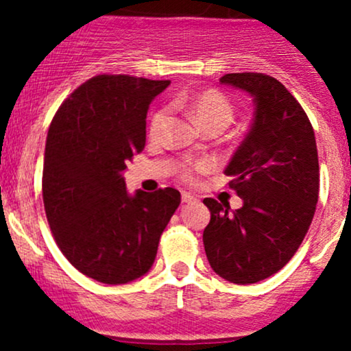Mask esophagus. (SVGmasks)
Returning <instances> with one entry per match:
<instances>
[{"label":"esophagus","instance_id":"obj_1","mask_svg":"<svg viewBox=\"0 0 351 351\" xmlns=\"http://www.w3.org/2000/svg\"><path fill=\"white\" fill-rule=\"evenodd\" d=\"M181 199H183V203H186V204L196 203V198L193 195H189V193H183V195H181Z\"/></svg>","mask_w":351,"mask_h":351}]
</instances>
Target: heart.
<instances>
[{
	"label": "heart",
	"instance_id": "heart-1",
	"mask_svg": "<svg viewBox=\"0 0 351 351\" xmlns=\"http://www.w3.org/2000/svg\"><path fill=\"white\" fill-rule=\"evenodd\" d=\"M184 106H188L189 110H191L193 117L196 119L201 127L208 123H224L228 125L232 120V115H234V110H232L231 102H229L226 95L221 94L219 90H209L199 92L195 97L188 102H184ZM168 115H170V108L162 107L152 115L150 127H148V134H150L152 138H156L162 134L163 127L167 125ZM211 167L209 162H191L186 163L183 168H181L180 176L184 183H195L196 178H198L199 173H204L208 168Z\"/></svg>",
	"mask_w": 351,
	"mask_h": 351
}]
</instances>
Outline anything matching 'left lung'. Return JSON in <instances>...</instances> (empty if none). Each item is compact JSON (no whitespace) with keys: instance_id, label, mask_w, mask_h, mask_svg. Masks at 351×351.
I'll use <instances>...</instances> for the list:
<instances>
[{"instance_id":"8db88e82","label":"left lung","mask_w":351,"mask_h":351,"mask_svg":"<svg viewBox=\"0 0 351 351\" xmlns=\"http://www.w3.org/2000/svg\"><path fill=\"white\" fill-rule=\"evenodd\" d=\"M251 94L254 120L228 168L243 208L203 201V232L213 271L232 284H256L280 271L307 234L318 201L315 134L297 99L277 79L237 72L219 79Z\"/></svg>"}]
</instances>
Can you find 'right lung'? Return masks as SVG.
<instances>
[{
	"instance_id": "1",
	"label": "right lung",
	"mask_w": 351,
	"mask_h": 351,
	"mask_svg": "<svg viewBox=\"0 0 351 351\" xmlns=\"http://www.w3.org/2000/svg\"><path fill=\"white\" fill-rule=\"evenodd\" d=\"M168 86L170 80L95 75L64 100L47 132V223L67 261L102 284H127L150 271L180 206L178 189L130 196L122 176L125 163L145 148L150 102Z\"/></svg>"
}]
</instances>
